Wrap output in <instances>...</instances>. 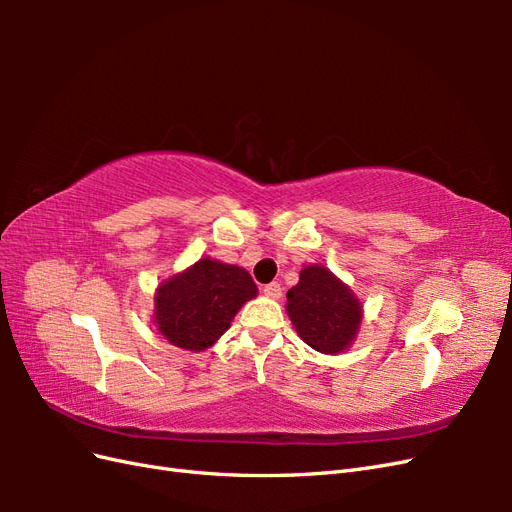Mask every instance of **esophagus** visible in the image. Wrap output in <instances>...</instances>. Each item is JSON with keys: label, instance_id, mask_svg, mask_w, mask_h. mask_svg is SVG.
<instances>
[{"label": "esophagus", "instance_id": "1", "mask_svg": "<svg viewBox=\"0 0 512 512\" xmlns=\"http://www.w3.org/2000/svg\"><path fill=\"white\" fill-rule=\"evenodd\" d=\"M262 292H265V297H267V299L277 301V299L282 297V286L277 284V282H271V284H267L265 288H262Z\"/></svg>", "mask_w": 512, "mask_h": 512}]
</instances>
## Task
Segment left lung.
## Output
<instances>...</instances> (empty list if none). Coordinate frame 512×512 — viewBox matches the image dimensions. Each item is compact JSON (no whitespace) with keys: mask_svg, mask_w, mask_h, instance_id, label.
Listing matches in <instances>:
<instances>
[{"mask_svg":"<svg viewBox=\"0 0 512 512\" xmlns=\"http://www.w3.org/2000/svg\"><path fill=\"white\" fill-rule=\"evenodd\" d=\"M286 312L303 342L322 354H342L361 329L363 305L348 284L324 265H303L286 294Z\"/></svg>","mask_w":512,"mask_h":512,"instance_id":"left-lung-1","label":"left lung"}]
</instances>
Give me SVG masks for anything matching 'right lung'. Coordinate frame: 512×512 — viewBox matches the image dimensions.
<instances>
[{"label": "right lung", "instance_id": "1", "mask_svg": "<svg viewBox=\"0 0 512 512\" xmlns=\"http://www.w3.org/2000/svg\"><path fill=\"white\" fill-rule=\"evenodd\" d=\"M258 294L243 267L203 256L153 294V324L168 344L190 352L211 348L230 329L239 309Z\"/></svg>", "mask_w": 512, "mask_h": 512}]
</instances>
